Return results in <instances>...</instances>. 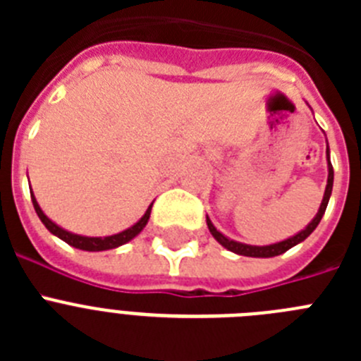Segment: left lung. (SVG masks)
Wrapping results in <instances>:
<instances>
[{
	"label": "left lung",
	"mask_w": 361,
	"mask_h": 361,
	"mask_svg": "<svg viewBox=\"0 0 361 361\" xmlns=\"http://www.w3.org/2000/svg\"><path fill=\"white\" fill-rule=\"evenodd\" d=\"M325 159H327V171H329V175H327V186H325V191H324V199H322V204L320 208H318V213L314 215V219L309 222L307 226H305L302 231H298L296 235H293V237L286 238V240H280V242H275V244H269V245H250V244H242V242H237V240H231V238H228L226 235H222V233L219 231V229L213 226L212 219H209L208 215H206V222H208V229L209 233L213 235V238H215L216 242H219L220 245H224L226 250L231 251V253H237V255H242V257H255V258H271V257H279V255L286 253L288 250H291V247H295L296 244H300V242H304L305 238L311 235L314 229H317V226L320 224L322 216H324L325 213V208H327V204H329V199H331V193H333V180H334V171H333V164H331V152H329V145H327V149H325Z\"/></svg>",
	"instance_id": "8db88e82"
}]
</instances>
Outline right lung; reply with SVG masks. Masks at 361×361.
<instances>
[{"instance_id":"right-lung-1","label":"right lung","mask_w":361,"mask_h":361,"mask_svg":"<svg viewBox=\"0 0 361 361\" xmlns=\"http://www.w3.org/2000/svg\"><path fill=\"white\" fill-rule=\"evenodd\" d=\"M30 197H32V204H34V209H36L37 216L41 219V222L44 224V228L49 229L52 235H56L57 238H61L63 242H66V244L72 245V247H78V250H82V251L116 250V247H119V245L126 244V242H130L132 238H135L137 235H139V233L146 228V224H148L149 213H152V206H153V202L149 204L145 215L137 220L135 224L130 226L128 229H124V231L116 233V235H108V237H85V235H75V233H72V231H66V229H63L61 226H57L56 222H52L49 216L44 215L43 209L39 208V204H37L36 197H34V193H32V191H30Z\"/></svg>"}]
</instances>
